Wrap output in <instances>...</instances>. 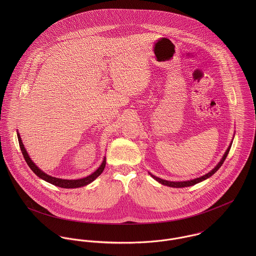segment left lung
<instances>
[{
	"label": "left lung",
	"mask_w": 256,
	"mask_h": 256,
	"mask_svg": "<svg viewBox=\"0 0 256 256\" xmlns=\"http://www.w3.org/2000/svg\"><path fill=\"white\" fill-rule=\"evenodd\" d=\"M230 146H232V144L228 146V150H226V152H224V154L222 156V160H220L219 164L211 170V172H209L208 174H206L205 176H200V178H195V180H187V182H168V180H162V178H156V176H152V174H150V176L154 178V180H156L158 182L160 183V184H162V185H166V186H170V187H176V188H180V187H187V186H192V185H194V184H197V183L201 182H203V180H207V178H209L210 176H212L218 170H219L220 168V166L224 164V160H226V156H228V152H230Z\"/></svg>",
	"instance_id": "8db88e82"
}]
</instances>
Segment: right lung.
Returning a JSON list of instances; mask_svg holds the SVG:
<instances>
[{
    "label": "right lung",
    "instance_id": "1",
    "mask_svg": "<svg viewBox=\"0 0 256 256\" xmlns=\"http://www.w3.org/2000/svg\"><path fill=\"white\" fill-rule=\"evenodd\" d=\"M18 143H20V150H22V156L26 162V164H28V166L30 168V170L36 174L37 176L47 182L51 183L53 185H56V186H59V187H62V188H78V187H82V186H86L88 184H90V182H92L98 176H100L102 174V172H104V168H106V158H104V162L102 164H100V166L94 172H92L90 176H86V178H80V180H61V178H53V176H48L47 174H45L44 172H42L38 166H36V164L30 160L26 148L24 146V143L20 139V136L18 132Z\"/></svg>",
    "mask_w": 256,
    "mask_h": 256
}]
</instances>
